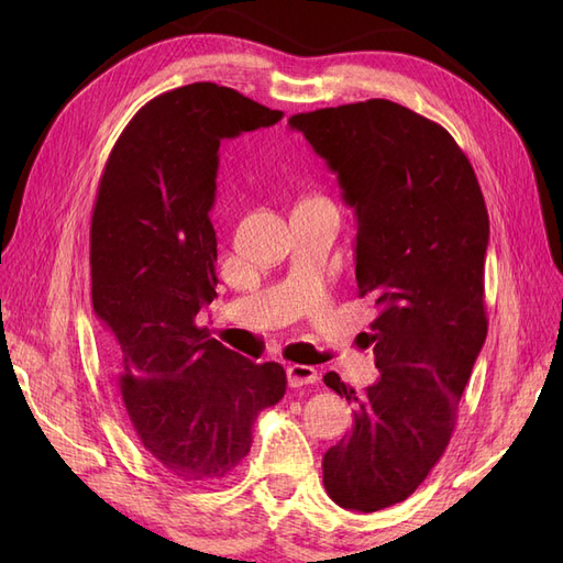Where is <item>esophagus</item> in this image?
Returning a JSON list of instances; mask_svg holds the SVG:
<instances>
[{
	"instance_id": "obj_1",
	"label": "esophagus",
	"mask_w": 563,
	"mask_h": 563,
	"mask_svg": "<svg viewBox=\"0 0 563 563\" xmlns=\"http://www.w3.org/2000/svg\"><path fill=\"white\" fill-rule=\"evenodd\" d=\"M286 378L291 387H302V385H312L319 380V373L314 366H305V364H291L286 368Z\"/></svg>"
}]
</instances>
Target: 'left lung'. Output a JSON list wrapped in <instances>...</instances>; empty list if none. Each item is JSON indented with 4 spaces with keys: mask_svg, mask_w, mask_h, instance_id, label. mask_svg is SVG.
<instances>
[{
    "mask_svg": "<svg viewBox=\"0 0 563 563\" xmlns=\"http://www.w3.org/2000/svg\"><path fill=\"white\" fill-rule=\"evenodd\" d=\"M338 176L356 216V286L380 314L368 343L380 378L356 391L352 432L323 455L331 500L378 512L406 500L444 455L488 331V211L453 135L385 98L288 119Z\"/></svg>",
    "mask_w": 563,
    "mask_h": 563,
    "instance_id": "8db88e82",
    "label": "left lung"
}]
</instances>
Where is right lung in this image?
Instances as JSON below:
<instances>
[{"label": "right lung", "instance_id": "add662e5", "mask_svg": "<svg viewBox=\"0 0 563 563\" xmlns=\"http://www.w3.org/2000/svg\"><path fill=\"white\" fill-rule=\"evenodd\" d=\"M282 117L213 81L187 84L133 114L98 183L93 312L133 432L183 482L230 474L255 418L286 391L282 364H253L195 323L218 286L220 141Z\"/></svg>", "mask_w": 563, "mask_h": 563}]
</instances>
